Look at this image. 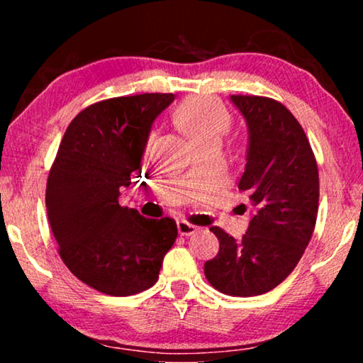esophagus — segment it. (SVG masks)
Listing matches in <instances>:
<instances>
[{"label": "esophagus", "instance_id": "obj_1", "mask_svg": "<svg viewBox=\"0 0 363 363\" xmlns=\"http://www.w3.org/2000/svg\"><path fill=\"white\" fill-rule=\"evenodd\" d=\"M177 230H179L181 235L187 237V235H192V233L196 232V225L190 224L189 220L181 219V220H177Z\"/></svg>", "mask_w": 363, "mask_h": 363}]
</instances>
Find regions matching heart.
Returning <instances> with one entry per match:
<instances>
[{
	"label": "heart",
	"mask_w": 363,
	"mask_h": 363,
	"mask_svg": "<svg viewBox=\"0 0 363 363\" xmlns=\"http://www.w3.org/2000/svg\"><path fill=\"white\" fill-rule=\"evenodd\" d=\"M230 113L223 104L210 96H192L174 112V123L196 145L219 143L229 131Z\"/></svg>",
	"instance_id": "1"
}]
</instances>
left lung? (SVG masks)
<instances>
[{"instance_id": "obj_1", "label": "left lung", "mask_w": 363, "mask_h": 363, "mask_svg": "<svg viewBox=\"0 0 363 363\" xmlns=\"http://www.w3.org/2000/svg\"><path fill=\"white\" fill-rule=\"evenodd\" d=\"M232 102L248 123L250 147L238 189L253 214L242 240L211 227L219 253L205 275L229 296H257L280 285L296 267L315 229L318 168L303 126L284 104L237 94Z\"/></svg>"}]
</instances>
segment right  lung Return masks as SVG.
<instances>
[{
    "label": "right lung",
    "mask_w": 363,
    "mask_h": 363,
    "mask_svg": "<svg viewBox=\"0 0 363 363\" xmlns=\"http://www.w3.org/2000/svg\"><path fill=\"white\" fill-rule=\"evenodd\" d=\"M174 94L112 97L82 110L60 140L46 184V210L59 256L83 284L131 296L157 284L177 237L176 220L147 219L118 203L140 176L153 120Z\"/></svg>",
    "instance_id": "right-lung-1"
}]
</instances>
